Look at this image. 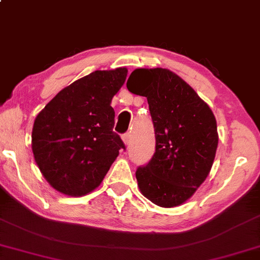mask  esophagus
I'll list each match as a JSON object with an SVG mask.
<instances>
[{"mask_svg":"<svg viewBox=\"0 0 260 260\" xmlns=\"http://www.w3.org/2000/svg\"><path fill=\"white\" fill-rule=\"evenodd\" d=\"M122 140H123V143L126 144V145H129V143H131V134L129 133H124L123 136H122Z\"/></svg>","mask_w":260,"mask_h":260,"instance_id":"obj_1","label":"esophagus"}]
</instances>
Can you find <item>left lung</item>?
<instances>
[{
    "label": "left lung",
    "instance_id": "left-lung-1",
    "mask_svg": "<svg viewBox=\"0 0 260 260\" xmlns=\"http://www.w3.org/2000/svg\"><path fill=\"white\" fill-rule=\"evenodd\" d=\"M127 89L147 99L155 152L137 169L140 191L154 205L184 203L205 182L215 158L217 127L209 106L168 69H137Z\"/></svg>",
    "mask_w": 260,
    "mask_h": 260
}]
</instances>
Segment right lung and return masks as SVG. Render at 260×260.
Instances as JSON below:
<instances>
[{
    "label": "right lung",
    "mask_w": 260,
    "mask_h": 260,
    "mask_svg": "<svg viewBox=\"0 0 260 260\" xmlns=\"http://www.w3.org/2000/svg\"><path fill=\"white\" fill-rule=\"evenodd\" d=\"M127 69L94 71L58 92L38 114L32 132L37 165L55 190L83 196L101 184L124 147L113 132V96Z\"/></svg>",
    "instance_id": "obj_1"
}]
</instances>
